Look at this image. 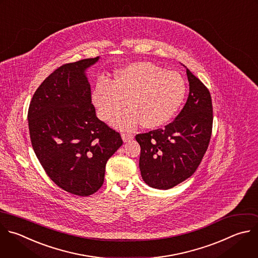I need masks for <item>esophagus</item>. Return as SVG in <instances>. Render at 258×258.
Returning <instances> with one entry per match:
<instances>
[{
    "label": "esophagus",
    "instance_id": "34e87169",
    "mask_svg": "<svg viewBox=\"0 0 258 258\" xmlns=\"http://www.w3.org/2000/svg\"><path fill=\"white\" fill-rule=\"evenodd\" d=\"M121 139L124 143H127L130 141H132L134 139V136L132 134H122L121 135Z\"/></svg>",
    "mask_w": 258,
    "mask_h": 258
}]
</instances>
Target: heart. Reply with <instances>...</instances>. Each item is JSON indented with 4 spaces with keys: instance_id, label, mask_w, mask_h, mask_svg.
I'll use <instances>...</instances> for the list:
<instances>
[{
    "instance_id": "heart-1",
    "label": "heart",
    "mask_w": 258,
    "mask_h": 258,
    "mask_svg": "<svg viewBox=\"0 0 258 258\" xmlns=\"http://www.w3.org/2000/svg\"><path fill=\"white\" fill-rule=\"evenodd\" d=\"M185 82L174 71H164L151 62H136L115 74L111 83L101 80L92 93L93 102L103 120H109L126 105V111L112 122L120 131H132L141 123L157 128L174 116L185 95Z\"/></svg>"
}]
</instances>
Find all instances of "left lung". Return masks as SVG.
Wrapping results in <instances>:
<instances>
[{
    "mask_svg": "<svg viewBox=\"0 0 258 258\" xmlns=\"http://www.w3.org/2000/svg\"><path fill=\"white\" fill-rule=\"evenodd\" d=\"M186 75L189 94L177 117L164 128L136 136L141 146V175L153 188H172L190 177L209 147L213 126L211 94L188 69Z\"/></svg>",
    "mask_w": 258,
    "mask_h": 258,
    "instance_id": "1",
    "label": "left lung"
}]
</instances>
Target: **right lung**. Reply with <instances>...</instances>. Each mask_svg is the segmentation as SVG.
I'll return each mask as SVG.
<instances>
[{"label":"right lung","instance_id":"obj_1","mask_svg":"<svg viewBox=\"0 0 258 258\" xmlns=\"http://www.w3.org/2000/svg\"><path fill=\"white\" fill-rule=\"evenodd\" d=\"M99 56L63 64L37 88L28 109L34 153L61 189L88 197L103 184L108 159L120 135L96 116L87 71Z\"/></svg>","mask_w":258,"mask_h":258}]
</instances>
